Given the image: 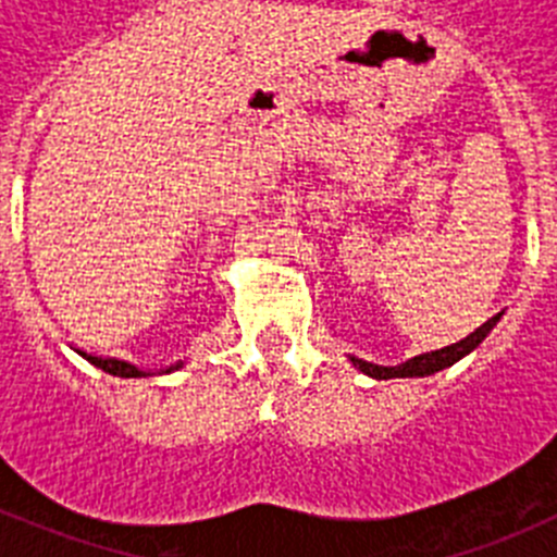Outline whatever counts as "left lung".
Instances as JSON below:
<instances>
[{"label":"left lung","mask_w":557,"mask_h":557,"mask_svg":"<svg viewBox=\"0 0 557 557\" xmlns=\"http://www.w3.org/2000/svg\"><path fill=\"white\" fill-rule=\"evenodd\" d=\"M496 321H499V314H494L488 323H482L476 332H471L469 337L460 339V343H455V346H446L441 348V351H430V354H418V357L407 359L405 366H396V368H382V366H373V362H366V359H354L351 362L359 368L362 373H368V376L373 379H393V376H426V373H435L441 371V368H449L451 362H457L460 357H466L469 351H474L476 346H480L482 339H485V334L491 332V329L496 326Z\"/></svg>","instance_id":"8db88e82"}]
</instances>
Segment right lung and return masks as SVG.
<instances>
[{
	"label": "right lung",
	"instance_id": "1",
	"mask_svg": "<svg viewBox=\"0 0 557 557\" xmlns=\"http://www.w3.org/2000/svg\"><path fill=\"white\" fill-rule=\"evenodd\" d=\"M77 354H81V357H86L88 362H91V366H97V368H102V371H106V373H111V376H122V379L147 376L145 371H139V368H133L131 362H122V359H102V357H91V354H86V351H77ZM175 368H181V362H178V366H172L170 371H175Z\"/></svg>",
	"mask_w": 557,
	"mask_h": 557
}]
</instances>
